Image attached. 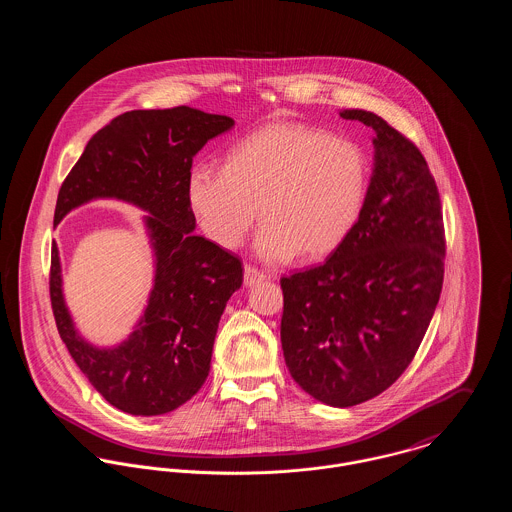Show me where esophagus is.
I'll list each match as a JSON object with an SVG mask.
<instances>
[{"mask_svg":"<svg viewBox=\"0 0 512 512\" xmlns=\"http://www.w3.org/2000/svg\"><path fill=\"white\" fill-rule=\"evenodd\" d=\"M268 276L264 272H260L258 268H252V266H244V286H254L262 280H266Z\"/></svg>","mask_w":512,"mask_h":512,"instance_id":"34e87169","label":"esophagus"}]
</instances>
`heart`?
<instances>
[{"instance_id": "obj_1", "label": "heart", "mask_w": 512, "mask_h": 512, "mask_svg": "<svg viewBox=\"0 0 512 512\" xmlns=\"http://www.w3.org/2000/svg\"><path fill=\"white\" fill-rule=\"evenodd\" d=\"M368 167L349 140L297 122L258 128L230 147L226 167L193 165L189 205L205 234L236 248L258 219L254 250L270 264L337 250L365 205Z\"/></svg>"}]
</instances>
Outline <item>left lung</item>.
I'll list each match as a JSON object with an SVG mask.
<instances>
[{
	"instance_id": "left-lung-1",
	"label": "left lung",
	"mask_w": 512,
	"mask_h": 512,
	"mask_svg": "<svg viewBox=\"0 0 512 512\" xmlns=\"http://www.w3.org/2000/svg\"><path fill=\"white\" fill-rule=\"evenodd\" d=\"M341 116L374 130L365 205L323 264L280 280V335L293 380L315 400L349 408L412 363L443 286L445 232L422 151L372 112Z\"/></svg>"
}]
</instances>
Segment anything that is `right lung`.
I'll return each mask as SVG.
<instances>
[{
  "label": "right lung",
  "instance_id": "1",
  "mask_svg": "<svg viewBox=\"0 0 512 512\" xmlns=\"http://www.w3.org/2000/svg\"><path fill=\"white\" fill-rule=\"evenodd\" d=\"M234 120L189 106L132 110L98 130L61 185L55 224L92 199H118L149 213L155 278L144 317L112 349L86 343L63 297L59 248L49 292L59 335L88 382L114 408L167 414L191 400L211 370L220 315L242 286V262L197 236L187 181L193 157Z\"/></svg>",
  "mask_w": 512,
  "mask_h": 512
}]
</instances>
